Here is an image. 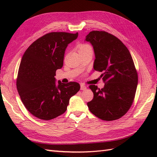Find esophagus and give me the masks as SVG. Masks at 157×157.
Instances as JSON below:
<instances>
[{
	"instance_id": "esophagus-1",
	"label": "esophagus",
	"mask_w": 157,
	"mask_h": 157,
	"mask_svg": "<svg viewBox=\"0 0 157 157\" xmlns=\"http://www.w3.org/2000/svg\"><path fill=\"white\" fill-rule=\"evenodd\" d=\"M80 90H86V86L83 84H80Z\"/></svg>"
}]
</instances>
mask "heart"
Instances as JSON below:
<instances>
[{
    "label": "heart",
    "instance_id": "heart-1",
    "mask_svg": "<svg viewBox=\"0 0 157 157\" xmlns=\"http://www.w3.org/2000/svg\"><path fill=\"white\" fill-rule=\"evenodd\" d=\"M87 50H92V47L89 44H83L79 46V51H87Z\"/></svg>",
    "mask_w": 157,
    "mask_h": 157
}]
</instances>
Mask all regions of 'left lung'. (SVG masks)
Masks as SVG:
<instances>
[{"label": "left lung", "instance_id": "1", "mask_svg": "<svg viewBox=\"0 0 157 157\" xmlns=\"http://www.w3.org/2000/svg\"><path fill=\"white\" fill-rule=\"evenodd\" d=\"M94 48V71L102 72L105 86L91 85L94 98L87 103L90 112L104 121L121 118L128 111L135 97L138 73L131 54L115 36L104 31H92L86 36Z\"/></svg>", "mask_w": 157, "mask_h": 157}]
</instances>
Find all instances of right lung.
Masks as SVG:
<instances>
[{"label":"right lung","instance_id":"right-lung-1","mask_svg":"<svg viewBox=\"0 0 157 157\" xmlns=\"http://www.w3.org/2000/svg\"><path fill=\"white\" fill-rule=\"evenodd\" d=\"M78 36V32L48 33L33 42L22 56L17 88L25 108L40 119L63 114L70 98L80 89L78 83H56L55 78L63 65L66 48Z\"/></svg>","mask_w":157,"mask_h":157}]
</instances>
